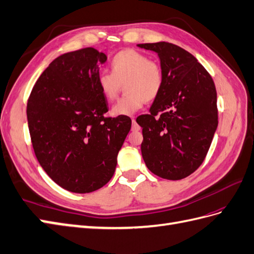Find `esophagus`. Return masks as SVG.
Segmentation results:
<instances>
[{
  "label": "esophagus",
  "mask_w": 254,
  "mask_h": 254,
  "mask_svg": "<svg viewBox=\"0 0 254 254\" xmlns=\"http://www.w3.org/2000/svg\"><path fill=\"white\" fill-rule=\"evenodd\" d=\"M132 130L137 131V130H140V126L137 124V122H135L134 119H132Z\"/></svg>",
  "instance_id": "esophagus-1"
}]
</instances>
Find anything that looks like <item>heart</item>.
Segmentation results:
<instances>
[{
  "label": "heart",
  "mask_w": 254,
  "mask_h": 254,
  "mask_svg": "<svg viewBox=\"0 0 254 254\" xmlns=\"http://www.w3.org/2000/svg\"><path fill=\"white\" fill-rule=\"evenodd\" d=\"M110 66L111 72L99 74L98 86L106 100L112 102L119 96L122 85H125L126 95L112 109L115 116L133 114L145 101L155 100L162 91L165 80L162 64L135 49L115 54Z\"/></svg>",
  "instance_id": "obj_1"
}]
</instances>
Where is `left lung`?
<instances>
[{"instance_id":"8db88e82","label":"left lung","mask_w":254,"mask_h":254,"mask_svg":"<svg viewBox=\"0 0 254 254\" xmlns=\"http://www.w3.org/2000/svg\"><path fill=\"white\" fill-rule=\"evenodd\" d=\"M139 47L156 52L165 80L142 127V157L154 175L181 180L199 168L218 127L216 90L211 75L193 55L168 42Z\"/></svg>"}]
</instances>
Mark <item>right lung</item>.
<instances>
[{
    "label": "right lung",
    "mask_w": 254,
    "mask_h": 254,
    "mask_svg": "<svg viewBox=\"0 0 254 254\" xmlns=\"http://www.w3.org/2000/svg\"><path fill=\"white\" fill-rule=\"evenodd\" d=\"M107 56L92 47L56 58L28 99L31 142L42 168L73 193H90L113 177L117 154L131 128L126 115L106 117L98 86Z\"/></svg>",
    "instance_id": "add662e5"
}]
</instances>
